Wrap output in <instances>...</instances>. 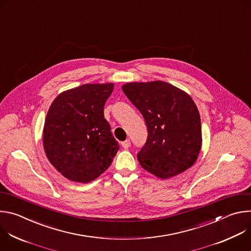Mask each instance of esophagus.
I'll use <instances>...</instances> for the list:
<instances>
[{
    "mask_svg": "<svg viewBox=\"0 0 251 251\" xmlns=\"http://www.w3.org/2000/svg\"><path fill=\"white\" fill-rule=\"evenodd\" d=\"M121 145H122V147H123L124 149H128V148L131 146V142H130V140H126V141H124V142L121 143Z\"/></svg>",
    "mask_w": 251,
    "mask_h": 251,
    "instance_id": "obj_1",
    "label": "esophagus"
}]
</instances>
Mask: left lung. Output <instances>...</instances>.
Returning a JSON list of instances; mask_svg holds the SVG:
<instances>
[{
	"label": "left lung",
	"instance_id": "8db88e82",
	"mask_svg": "<svg viewBox=\"0 0 251 251\" xmlns=\"http://www.w3.org/2000/svg\"><path fill=\"white\" fill-rule=\"evenodd\" d=\"M122 90L148 129L147 141L137 155L142 168L161 178L191 168L201 147V117L192 97L161 80L126 83Z\"/></svg>",
	"mask_w": 251,
	"mask_h": 251
}]
</instances>
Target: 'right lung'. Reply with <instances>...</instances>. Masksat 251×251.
I'll return each mask as SVG.
<instances>
[{"mask_svg": "<svg viewBox=\"0 0 251 251\" xmlns=\"http://www.w3.org/2000/svg\"><path fill=\"white\" fill-rule=\"evenodd\" d=\"M113 88V83L83 84L61 92L50 107L44 127L45 152L70 181L95 180L119 150L103 112Z\"/></svg>", "mask_w": 251, "mask_h": 251, "instance_id": "obj_1", "label": "right lung"}]
</instances>
